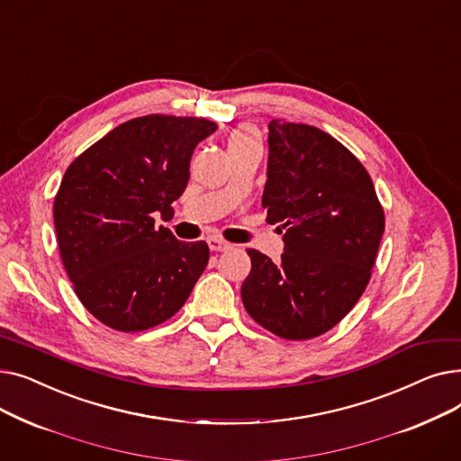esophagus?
I'll use <instances>...</instances> for the list:
<instances>
[{
    "mask_svg": "<svg viewBox=\"0 0 461 461\" xmlns=\"http://www.w3.org/2000/svg\"><path fill=\"white\" fill-rule=\"evenodd\" d=\"M207 243H209V249H211L212 252H222V250L231 249V245L228 243V240H224V239H221V237H209Z\"/></svg>",
    "mask_w": 461,
    "mask_h": 461,
    "instance_id": "esophagus-1",
    "label": "esophagus"
}]
</instances>
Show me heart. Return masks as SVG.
I'll return each instance as SVG.
<instances>
[{
    "label": "heart",
    "instance_id": "obj_1",
    "mask_svg": "<svg viewBox=\"0 0 461 461\" xmlns=\"http://www.w3.org/2000/svg\"><path fill=\"white\" fill-rule=\"evenodd\" d=\"M230 148H237V145H261L259 132L252 125H240L230 134Z\"/></svg>",
    "mask_w": 461,
    "mask_h": 461
}]
</instances>
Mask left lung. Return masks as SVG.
Returning <instances> with one entry per match:
<instances>
[{
	"mask_svg": "<svg viewBox=\"0 0 461 461\" xmlns=\"http://www.w3.org/2000/svg\"><path fill=\"white\" fill-rule=\"evenodd\" d=\"M263 209L280 224L278 263L249 249L240 285L250 318L285 340H310L340 323L372 276L384 212L366 167L330 134L269 123Z\"/></svg>",
	"mask_w": 461,
	"mask_h": 461,
	"instance_id": "1",
	"label": "left lung"
}]
</instances>
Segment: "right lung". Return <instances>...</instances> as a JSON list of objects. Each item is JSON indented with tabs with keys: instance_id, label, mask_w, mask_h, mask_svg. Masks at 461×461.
I'll use <instances>...</instances> for the list:
<instances>
[{
	"instance_id": "right-lung-1",
	"label": "right lung",
	"mask_w": 461,
	"mask_h": 461,
	"mask_svg": "<svg viewBox=\"0 0 461 461\" xmlns=\"http://www.w3.org/2000/svg\"><path fill=\"white\" fill-rule=\"evenodd\" d=\"M214 131L202 117L143 115L67 167L54 202L59 256L80 303L106 327L138 332L164 323L207 267L205 240H177L153 216H174L192 153Z\"/></svg>"
}]
</instances>
